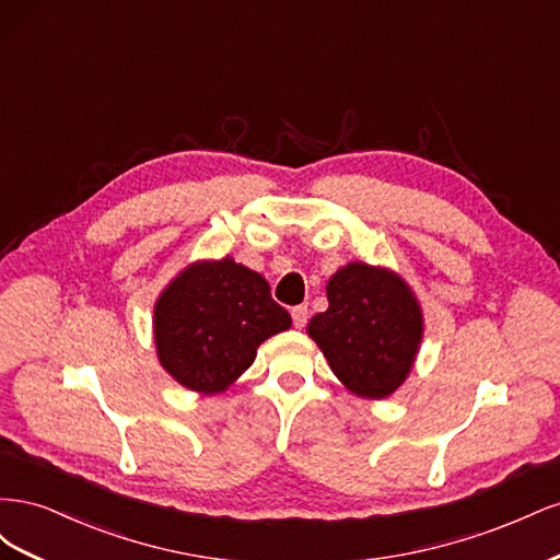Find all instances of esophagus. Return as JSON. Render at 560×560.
I'll list each match as a JSON object with an SVG mask.
<instances>
[{"instance_id":"34e87169","label":"esophagus","mask_w":560,"mask_h":560,"mask_svg":"<svg viewBox=\"0 0 560 560\" xmlns=\"http://www.w3.org/2000/svg\"><path fill=\"white\" fill-rule=\"evenodd\" d=\"M292 319H294V327H296V329L306 327V322H308V306H294V308H292Z\"/></svg>"}]
</instances>
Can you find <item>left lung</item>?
Segmentation results:
<instances>
[{"label": "left lung", "instance_id": "left-lung-1", "mask_svg": "<svg viewBox=\"0 0 560 560\" xmlns=\"http://www.w3.org/2000/svg\"><path fill=\"white\" fill-rule=\"evenodd\" d=\"M329 308L308 334L350 393L383 399L413 366L422 341V311L411 287L387 268L352 261L327 282Z\"/></svg>", "mask_w": 560, "mask_h": 560}]
</instances>
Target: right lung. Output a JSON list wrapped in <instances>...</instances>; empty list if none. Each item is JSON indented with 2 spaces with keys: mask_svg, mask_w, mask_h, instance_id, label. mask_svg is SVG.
<instances>
[{
  "mask_svg": "<svg viewBox=\"0 0 560 560\" xmlns=\"http://www.w3.org/2000/svg\"><path fill=\"white\" fill-rule=\"evenodd\" d=\"M290 327V313L270 296L264 276L231 257L186 266L154 306L161 366L200 395L235 383L266 338Z\"/></svg>",
  "mask_w": 560,
  "mask_h": 560,
  "instance_id": "obj_1",
  "label": "right lung"
}]
</instances>
